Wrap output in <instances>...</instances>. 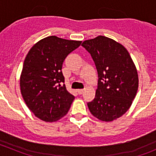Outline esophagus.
I'll return each mask as SVG.
<instances>
[{"instance_id":"34e87169","label":"esophagus","mask_w":156,"mask_h":156,"mask_svg":"<svg viewBox=\"0 0 156 156\" xmlns=\"http://www.w3.org/2000/svg\"><path fill=\"white\" fill-rule=\"evenodd\" d=\"M83 91H84V90H83V89H80V90H77V92H78V94H82L83 93Z\"/></svg>"}]
</instances>
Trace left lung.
Here are the masks:
<instances>
[{"label":"left lung","instance_id":"1","mask_svg":"<svg viewBox=\"0 0 156 156\" xmlns=\"http://www.w3.org/2000/svg\"><path fill=\"white\" fill-rule=\"evenodd\" d=\"M82 46L91 55L98 74L95 98L88 108L99 120L112 122L133 103L139 84L137 68L126 48L111 38L98 36Z\"/></svg>","mask_w":156,"mask_h":156}]
</instances>
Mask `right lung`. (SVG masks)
Masks as SVG:
<instances>
[{"label":"right lung","instance_id":"add662e5","mask_svg":"<svg viewBox=\"0 0 156 156\" xmlns=\"http://www.w3.org/2000/svg\"><path fill=\"white\" fill-rule=\"evenodd\" d=\"M81 42L50 36L36 43L26 56L20 90L29 109L41 120L56 122L69 110L75 97L61 84L62 68L66 58Z\"/></svg>","mask_w":156,"mask_h":156}]
</instances>
